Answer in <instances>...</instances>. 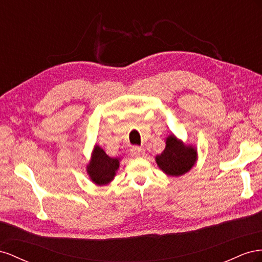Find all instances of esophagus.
<instances>
[{
    "mask_svg": "<svg viewBox=\"0 0 262 262\" xmlns=\"http://www.w3.org/2000/svg\"><path fill=\"white\" fill-rule=\"evenodd\" d=\"M145 154V149L141 148V147H138V146H135L133 147L130 149V155L134 156V157H139V156H143Z\"/></svg>",
    "mask_w": 262,
    "mask_h": 262,
    "instance_id": "1",
    "label": "esophagus"
}]
</instances>
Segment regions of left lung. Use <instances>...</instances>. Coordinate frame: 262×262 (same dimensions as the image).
<instances>
[{"mask_svg": "<svg viewBox=\"0 0 262 262\" xmlns=\"http://www.w3.org/2000/svg\"><path fill=\"white\" fill-rule=\"evenodd\" d=\"M195 160V149L191 146H184L173 135L167 138L164 150L156 157L159 168L164 173L172 177H179L188 172Z\"/></svg>", "mask_w": 262, "mask_h": 262, "instance_id": "obj_1", "label": "left lung"}]
</instances>
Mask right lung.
I'll list each match as a JSON object with an SVG mask.
<instances>
[{
  "label": "right lung",
  "instance_id": "right-lung-1",
  "mask_svg": "<svg viewBox=\"0 0 262 262\" xmlns=\"http://www.w3.org/2000/svg\"><path fill=\"white\" fill-rule=\"evenodd\" d=\"M118 160L117 158H111L101 147L96 146L92 160L88 166V173L91 180L99 185L110 183L113 180L116 170L119 167Z\"/></svg>",
  "mask_w": 262,
  "mask_h": 262
}]
</instances>
